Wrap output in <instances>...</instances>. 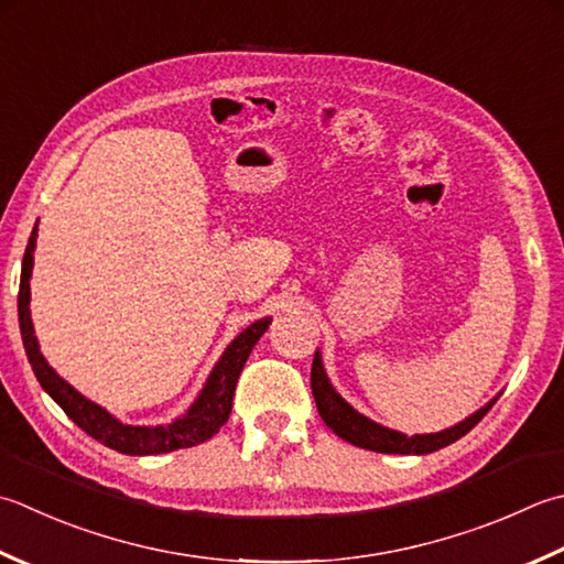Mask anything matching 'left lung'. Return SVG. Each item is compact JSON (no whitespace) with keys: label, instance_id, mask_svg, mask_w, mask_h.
<instances>
[{"label":"left lung","instance_id":"1","mask_svg":"<svg viewBox=\"0 0 564 564\" xmlns=\"http://www.w3.org/2000/svg\"><path fill=\"white\" fill-rule=\"evenodd\" d=\"M311 386H313V395H315V405L317 413L323 417L325 425L333 430V433L347 443L371 449V452H383V455H430V452L443 449L452 443H457L459 437H465L469 430L477 425L484 415L489 413V408L499 401V395H494L489 403H484L479 411H474L465 421H459L457 425L440 430V433H425V435H411L399 433V430L386 427L377 421H371L364 413H359L355 405H349L337 389L329 381L323 355L319 349L315 351L313 359V371H311Z\"/></svg>","mask_w":564,"mask_h":564}]
</instances>
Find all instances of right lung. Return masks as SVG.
Returning a JSON list of instances; mask_svg holds the SVG:
<instances>
[{
  "label": "right lung",
  "mask_w": 564,
  "mask_h": 564,
  "mask_svg": "<svg viewBox=\"0 0 564 564\" xmlns=\"http://www.w3.org/2000/svg\"><path fill=\"white\" fill-rule=\"evenodd\" d=\"M36 237H39V223L33 225L29 237V245L24 251V261H21V281H19V329L21 339H24V349L33 373L51 399L58 403L70 421L83 427L87 435L95 437L97 443L107 445L109 449H117L121 455H165V452H175L183 447L200 445L205 440L219 433V427L227 423L231 413V399H235L237 379L241 369L251 355V349L261 335L267 333L271 325V317H261L251 323L247 329L229 341L223 357L209 371L200 393L191 403V408L183 415L175 417L171 423L163 425H129L121 423L107 408L97 405L95 401L85 399V395L73 389V386L58 377L46 357L41 355L36 333H33L31 323V273H33V251H36Z\"/></svg>",
  "instance_id": "obj_1"
}]
</instances>
